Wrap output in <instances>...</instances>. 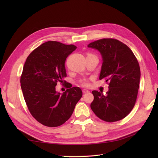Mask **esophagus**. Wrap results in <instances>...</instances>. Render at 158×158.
Instances as JSON below:
<instances>
[{"label": "esophagus", "mask_w": 158, "mask_h": 158, "mask_svg": "<svg viewBox=\"0 0 158 158\" xmlns=\"http://www.w3.org/2000/svg\"><path fill=\"white\" fill-rule=\"evenodd\" d=\"M88 92H89V90H88V89H82V93H83V94H86V93H88Z\"/></svg>", "instance_id": "1"}]
</instances>
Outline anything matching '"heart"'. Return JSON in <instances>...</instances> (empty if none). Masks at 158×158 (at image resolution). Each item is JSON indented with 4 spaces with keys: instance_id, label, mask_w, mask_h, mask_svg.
I'll use <instances>...</instances> for the list:
<instances>
[{
    "instance_id": "1",
    "label": "heart",
    "mask_w": 158,
    "mask_h": 158,
    "mask_svg": "<svg viewBox=\"0 0 158 158\" xmlns=\"http://www.w3.org/2000/svg\"><path fill=\"white\" fill-rule=\"evenodd\" d=\"M94 56V55L92 54H88V56ZM79 84L82 86H89V82H88V80H86V79H82V80L80 81Z\"/></svg>"
}]
</instances>
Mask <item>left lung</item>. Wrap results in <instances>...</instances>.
I'll return each mask as SVG.
<instances>
[{"mask_svg":"<svg viewBox=\"0 0 158 158\" xmlns=\"http://www.w3.org/2000/svg\"><path fill=\"white\" fill-rule=\"evenodd\" d=\"M88 47L101 52L103 62L99 79H104L109 85L106 95L92 91L94 99L91 109L104 121L120 120L129 114L136 103L141 76L138 61L131 48L118 40L103 38Z\"/></svg>","mask_w":158,"mask_h":158,"instance_id":"8db88e82","label":"left lung"}]
</instances>
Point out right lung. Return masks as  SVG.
<instances>
[{"mask_svg": "<svg viewBox=\"0 0 158 158\" xmlns=\"http://www.w3.org/2000/svg\"><path fill=\"white\" fill-rule=\"evenodd\" d=\"M76 48L48 41L35 48L25 62L20 77L24 100L31 115L44 126L62 125L82 97L81 88L69 84L63 94L56 91L58 82L65 83V60Z\"/></svg>", "mask_w": 158, "mask_h": 158, "instance_id": "obj_1", "label": "right lung"}]
</instances>
